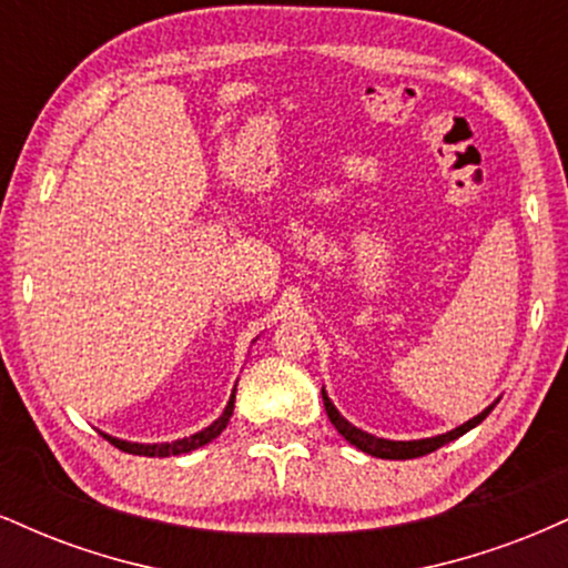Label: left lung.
I'll list each match as a JSON object with an SVG mask.
<instances>
[{"label":"left lung","instance_id":"left-lung-1","mask_svg":"<svg viewBox=\"0 0 568 568\" xmlns=\"http://www.w3.org/2000/svg\"><path fill=\"white\" fill-rule=\"evenodd\" d=\"M323 403H325V414H328L331 425H334L338 433L344 435V440H349L352 446L361 448V452H366L371 456H379V459H416V456L433 454L435 448L446 446V443H452V440L459 438V435H465L467 429H473L475 425H480V422H484L486 416L491 414V408H494V406H488L486 410H480V414L475 416V419L465 422V425L452 429V433L438 435V438H425V440H384V438H374V435L363 433V429L352 427L349 422L344 419V416L334 408V403L328 400L325 389H323Z\"/></svg>","mask_w":568,"mask_h":568}]
</instances>
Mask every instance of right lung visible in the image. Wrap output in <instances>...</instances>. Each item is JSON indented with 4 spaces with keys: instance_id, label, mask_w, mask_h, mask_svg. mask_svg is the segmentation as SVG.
Returning a JSON list of instances; mask_svg holds the SVG:
<instances>
[{
    "instance_id": "1",
    "label": "right lung",
    "mask_w": 568,
    "mask_h": 568,
    "mask_svg": "<svg viewBox=\"0 0 568 568\" xmlns=\"http://www.w3.org/2000/svg\"><path fill=\"white\" fill-rule=\"evenodd\" d=\"M234 410V393L230 397V403H226L224 414L219 416L216 422H213L211 427H205L202 433L197 435H189L184 440H173V443H152V446H146V443H128V440H116L112 435H103L112 446L120 448V452H128V454H139V456H175V454H189L194 452V448L205 446V443H211L213 438H219L221 433H224V427L230 425V416Z\"/></svg>"
}]
</instances>
